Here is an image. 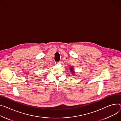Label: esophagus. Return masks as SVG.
<instances>
[{"label":"esophagus","mask_w":121,"mask_h":121,"mask_svg":"<svg viewBox=\"0 0 121 121\" xmlns=\"http://www.w3.org/2000/svg\"><path fill=\"white\" fill-rule=\"evenodd\" d=\"M59 63H60V62H55V64H56V65H58Z\"/></svg>","instance_id":"34e87169"}]
</instances>
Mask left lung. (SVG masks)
Listing matches in <instances>:
<instances>
[{
  "label": "left lung",
  "mask_w": 121,
  "mask_h": 121,
  "mask_svg": "<svg viewBox=\"0 0 121 121\" xmlns=\"http://www.w3.org/2000/svg\"><path fill=\"white\" fill-rule=\"evenodd\" d=\"M73 68H70V71L72 72V73H74V72L73 71Z\"/></svg>",
  "instance_id": "8db88e82"
}]
</instances>
